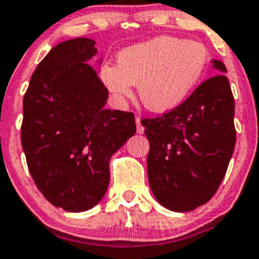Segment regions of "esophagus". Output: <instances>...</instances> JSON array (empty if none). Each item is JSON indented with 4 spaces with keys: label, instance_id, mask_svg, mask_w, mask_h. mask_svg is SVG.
<instances>
[{
    "label": "esophagus",
    "instance_id": "obj_1",
    "mask_svg": "<svg viewBox=\"0 0 259 259\" xmlns=\"http://www.w3.org/2000/svg\"><path fill=\"white\" fill-rule=\"evenodd\" d=\"M136 125H137V133H138V134H143V132H145V127L142 126L141 118H136Z\"/></svg>",
    "mask_w": 259,
    "mask_h": 259
}]
</instances>
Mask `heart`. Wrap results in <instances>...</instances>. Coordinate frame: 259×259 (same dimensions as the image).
<instances>
[{
	"label": "heart",
	"mask_w": 259,
	"mask_h": 259,
	"mask_svg": "<svg viewBox=\"0 0 259 259\" xmlns=\"http://www.w3.org/2000/svg\"><path fill=\"white\" fill-rule=\"evenodd\" d=\"M210 53L199 41L176 36H157L126 47L117 55V66L103 65L100 79L118 104L138 86L147 109L163 113L175 109L199 84L207 70Z\"/></svg>",
	"instance_id": "heart-1"
}]
</instances>
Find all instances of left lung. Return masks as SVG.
<instances>
[{"instance_id":"1","label":"left lung","mask_w":259,"mask_h":259,"mask_svg":"<svg viewBox=\"0 0 259 259\" xmlns=\"http://www.w3.org/2000/svg\"><path fill=\"white\" fill-rule=\"evenodd\" d=\"M183 104L142 120L150 142L148 183L156 201L176 212L204 204L224 179L236 143L235 100L220 60Z\"/></svg>"}]
</instances>
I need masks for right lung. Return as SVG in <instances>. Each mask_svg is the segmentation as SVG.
I'll return each instance as SVG.
<instances>
[{
	"instance_id": "1",
	"label": "right lung",
	"mask_w": 259,
	"mask_h": 259,
	"mask_svg": "<svg viewBox=\"0 0 259 259\" xmlns=\"http://www.w3.org/2000/svg\"><path fill=\"white\" fill-rule=\"evenodd\" d=\"M95 46L76 37L53 47L23 99L22 147L31 176L47 201L69 212L102 201L112 155L137 132L134 114L105 108L108 91L90 65Z\"/></svg>"
}]
</instances>
